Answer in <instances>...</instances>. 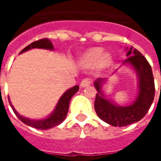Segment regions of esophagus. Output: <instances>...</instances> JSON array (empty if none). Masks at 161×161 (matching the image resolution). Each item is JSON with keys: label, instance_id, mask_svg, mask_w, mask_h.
I'll list each match as a JSON object with an SVG mask.
<instances>
[{"label": "esophagus", "instance_id": "esophagus-1", "mask_svg": "<svg viewBox=\"0 0 161 161\" xmlns=\"http://www.w3.org/2000/svg\"><path fill=\"white\" fill-rule=\"evenodd\" d=\"M90 83H91V81L89 78H84V79L82 80V82H81L80 83L81 88H85V87H87V86L90 85Z\"/></svg>", "mask_w": 161, "mask_h": 161}]
</instances>
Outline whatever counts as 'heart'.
Here are the masks:
<instances>
[{
  "label": "heart",
  "mask_w": 161,
  "mask_h": 161,
  "mask_svg": "<svg viewBox=\"0 0 161 161\" xmlns=\"http://www.w3.org/2000/svg\"><path fill=\"white\" fill-rule=\"evenodd\" d=\"M81 63L85 68H95L98 64L106 68L113 63V57L109 53H103V49L96 47L83 54Z\"/></svg>",
  "instance_id": "b5f03b06"
}]
</instances>
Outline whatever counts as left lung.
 <instances>
[{
    "instance_id": "8db88e82",
    "label": "left lung",
    "mask_w": 161,
    "mask_h": 161,
    "mask_svg": "<svg viewBox=\"0 0 161 161\" xmlns=\"http://www.w3.org/2000/svg\"><path fill=\"white\" fill-rule=\"evenodd\" d=\"M125 51L127 58L122 65L130 67L137 77L138 93L135 100L129 105H119L106 98L103 87L107 78H97L93 83L98 91L94 102L96 114L103 121L116 127L127 126L140 121L147 114L155 97V82L150 63L133 47H126Z\"/></svg>"
}]
</instances>
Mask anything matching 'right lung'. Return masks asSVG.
<instances>
[{
	"label": "right lung",
	"mask_w": 161,
	"mask_h": 161,
	"mask_svg": "<svg viewBox=\"0 0 161 161\" xmlns=\"http://www.w3.org/2000/svg\"><path fill=\"white\" fill-rule=\"evenodd\" d=\"M33 48L45 49V50H50V51H53L54 50L53 45L52 43V42L48 38H44L31 43L30 45L26 47L20 53H25V52ZM78 89H79V86L78 85H76L73 88L68 89L60 97L53 111L50 114L47 115L46 118L41 119H32L24 117L20 114H18V112L15 109L14 106L11 104L9 97L8 100L11 108L13 110V112L15 113V114L25 125L31 126V127L36 128V129H38V130H48V129H51V128L60 125L61 123H63V120L65 119L67 114L68 112V108H69V103H70L71 98L78 92Z\"/></svg>",
	"instance_id": "right-lung-1"
}]
</instances>
